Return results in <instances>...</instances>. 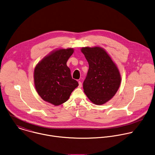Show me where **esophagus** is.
I'll use <instances>...</instances> for the list:
<instances>
[{"label": "esophagus", "instance_id": "34e87169", "mask_svg": "<svg viewBox=\"0 0 155 155\" xmlns=\"http://www.w3.org/2000/svg\"><path fill=\"white\" fill-rule=\"evenodd\" d=\"M78 84H79L78 87H81V86H82V83H81V82L79 81H78Z\"/></svg>", "mask_w": 155, "mask_h": 155}]
</instances>
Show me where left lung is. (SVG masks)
I'll return each mask as SVG.
<instances>
[{
  "label": "left lung",
  "instance_id": "left-lung-1",
  "mask_svg": "<svg viewBox=\"0 0 155 155\" xmlns=\"http://www.w3.org/2000/svg\"><path fill=\"white\" fill-rule=\"evenodd\" d=\"M81 52L89 63V70L83 82L85 94L91 102L102 105L116 94L121 77L116 64L107 52L100 46L83 47Z\"/></svg>",
  "mask_w": 155,
  "mask_h": 155
}]
</instances>
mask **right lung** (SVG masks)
Instances as JSON below:
<instances>
[{
    "instance_id": "right-lung-1",
    "label": "right lung",
    "mask_w": 155,
    "mask_h": 155,
    "mask_svg": "<svg viewBox=\"0 0 155 155\" xmlns=\"http://www.w3.org/2000/svg\"><path fill=\"white\" fill-rule=\"evenodd\" d=\"M73 48L58 49L45 56L35 67L34 82L35 90L45 101L58 106L68 100L78 86L71 77L66 63L74 53Z\"/></svg>"
}]
</instances>
